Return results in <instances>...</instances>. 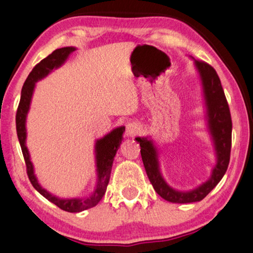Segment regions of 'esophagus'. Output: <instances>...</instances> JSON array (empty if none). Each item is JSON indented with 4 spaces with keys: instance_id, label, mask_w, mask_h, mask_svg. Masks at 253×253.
Here are the masks:
<instances>
[{
    "instance_id": "1",
    "label": "esophagus",
    "mask_w": 253,
    "mask_h": 253,
    "mask_svg": "<svg viewBox=\"0 0 253 253\" xmlns=\"http://www.w3.org/2000/svg\"><path fill=\"white\" fill-rule=\"evenodd\" d=\"M142 131V127L137 123H128L126 125L125 134L127 137H135Z\"/></svg>"
}]
</instances>
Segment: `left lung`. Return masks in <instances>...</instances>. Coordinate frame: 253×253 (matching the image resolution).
<instances>
[{"instance_id": "obj_1", "label": "left lung", "mask_w": 253, "mask_h": 253, "mask_svg": "<svg viewBox=\"0 0 253 253\" xmlns=\"http://www.w3.org/2000/svg\"><path fill=\"white\" fill-rule=\"evenodd\" d=\"M193 59V58H192ZM194 60V66L202 83L204 104L207 108V124L215 151L216 164L211 176L198 187L190 191H178L170 187L165 182L161 173L158 149L149 137H136L135 140L140 145V154L144 168L154 190L163 199L172 203H193L203 200L217 185L228 169L232 137V121L228 101L222 88L216 71L203 61Z\"/></svg>"}]
</instances>
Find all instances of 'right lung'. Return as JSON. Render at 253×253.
Listing matches in <instances>:
<instances>
[{
	"mask_svg": "<svg viewBox=\"0 0 253 253\" xmlns=\"http://www.w3.org/2000/svg\"><path fill=\"white\" fill-rule=\"evenodd\" d=\"M76 50L75 46H66V48L54 50L52 53L49 54L48 57L38 63L33 68V70L30 72L27 80L22 87L21 91V99L16 111V132H18V138L22 149L23 157L27 165V173L30 182L33 187L39 192L41 195H43L46 200H49L51 203L57 205L63 211L77 213L84 211L90 208L96 207L99 203V201L105 195L107 185L109 183L111 168H113L114 157L116 155L119 146H121L123 140V134L125 131V127L121 126L115 128L108 134L105 135L102 138L97 139L95 144V155H96V166H97V184L95 191L90 195L85 198H74V199H60L58 196H54L48 191L42 187L39 182H38L37 176L34 175L33 164L30 160V154L28 151L27 145H25V139H27V128H25V123H27V116L31 105L32 95L34 91V87L38 81L43 79L44 77L48 76L53 69H58L66 62L68 57Z\"/></svg>",
	"mask_w": 253,
	"mask_h": 253,
	"instance_id": "right-lung-1",
	"label": "right lung"
}]
</instances>
